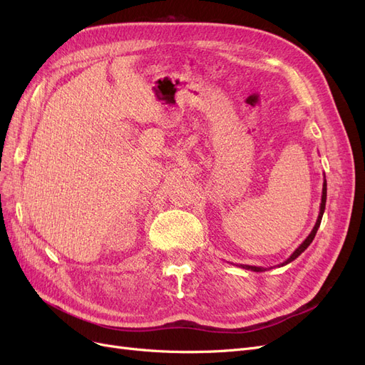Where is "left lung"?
Segmentation results:
<instances>
[{"label":"left lung","instance_id":"8db88e82","mask_svg":"<svg viewBox=\"0 0 365 365\" xmlns=\"http://www.w3.org/2000/svg\"><path fill=\"white\" fill-rule=\"evenodd\" d=\"M326 197H327V182H326V178H324V182H323V195H322V204H319V213H318V219H317V222H315V225H314V228H312V231L311 233H309V236L303 240V244L298 247L291 256L286 259L283 263H280L279 267H284V264H288V263H291L292 260H295L298 256H300V254L312 244V240H314V237H315V235H317V231H318V228H319V224H322V219H323V213H324V208H326ZM242 268L244 269H250V271H254V272H262V271H267V268H260V267H250V264H240Z\"/></svg>","mask_w":365,"mask_h":365}]
</instances>
